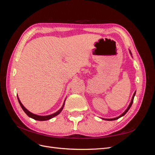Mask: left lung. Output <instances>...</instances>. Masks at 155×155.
I'll return each mask as SVG.
<instances>
[{
    "label": "left lung",
    "mask_w": 155,
    "mask_h": 155,
    "mask_svg": "<svg viewBox=\"0 0 155 155\" xmlns=\"http://www.w3.org/2000/svg\"><path fill=\"white\" fill-rule=\"evenodd\" d=\"M129 53H130V54L131 55V56H132V54H131V51H130V50H129ZM133 57V56H132ZM135 94H136V91L134 92V93L133 94V97H132V99H131V101H130V104H129V105L128 106V107H127V109L122 114H121L120 116H118V117H116V118H110V119H107V118H101L102 120H107V121H112V120H118V118H121V116H124L127 112V111L129 110V109L130 108V107H131V105H132V104H133V100H134V96H135Z\"/></svg>",
    "instance_id": "left-lung-1"
}]
</instances>
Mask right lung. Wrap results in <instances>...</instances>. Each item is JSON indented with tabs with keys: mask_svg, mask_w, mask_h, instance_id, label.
<instances>
[{
	"mask_svg": "<svg viewBox=\"0 0 155 155\" xmlns=\"http://www.w3.org/2000/svg\"><path fill=\"white\" fill-rule=\"evenodd\" d=\"M17 99H18V103H19V104H20L21 108L22 109V110L25 111V113H26L28 116L30 117V118H31L34 119V120H39V121L48 120H50V119H51V118H54V117H55V116H58V115L60 113V112L62 111V110L63 109V107H64V103H65V101H66V99H65L64 101L63 104V105H62V107H61V109H60L58 111L55 112V113L50 114V115H47V116H39V115H37V114H34V113H32V112H30L28 110L26 109V108L25 107V106L22 104V103L21 102V101H20V100H19V98H18V96H17Z\"/></svg>",
	"mask_w": 155,
	"mask_h": 155,
	"instance_id": "obj_1",
	"label": "right lung"
}]
</instances>
